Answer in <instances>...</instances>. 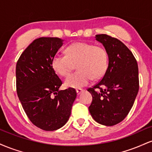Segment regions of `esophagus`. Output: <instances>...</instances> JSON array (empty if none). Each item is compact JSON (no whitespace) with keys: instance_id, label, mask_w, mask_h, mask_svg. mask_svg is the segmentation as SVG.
I'll list each match as a JSON object with an SVG mask.
<instances>
[{"instance_id":"1","label":"esophagus","mask_w":152,"mask_h":152,"mask_svg":"<svg viewBox=\"0 0 152 152\" xmlns=\"http://www.w3.org/2000/svg\"><path fill=\"white\" fill-rule=\"evenodd\" d=\"M83 91V90L81 89V88H77V89H76V93H77V94H80Z\"/></svg>"}]
</instances>
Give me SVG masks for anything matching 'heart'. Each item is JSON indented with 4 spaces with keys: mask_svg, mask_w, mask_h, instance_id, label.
<instances>
[{
    "mask_svg": "<svg viewBox=\"0 0 152 152\" xmlns=\"http://www.w3.org/2000/svg\"><path fill=\"white\" fill-rule=\"evenodd\" d=\"M66 55L53 56L51 66L62 76H67L76 64L78 71L69 75L65 80L67 87L80 88L86 86L92 78L98 79L105 74L108 66V54L105 48L91 43L76 42L66 48Z\"/></svg>",
    "mask_w": 152,
    "mask_h": 152,
    "instance_id": "heart-1",
    "label": "heart"
}]
</instances>
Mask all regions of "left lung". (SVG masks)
<instances>
[{
	"instance_id": "8db88e82",
	"label": "left lung",
	"mask_w": 152,
	"mask_h": 152,
	"mask_svg": "<svg viewBox=\"0 0 152 152\" xmlns=\"http://www.w3.org/2000/svg\"><path fill=\"white\" fill-rule=\"evenodd\" d=\"M96 40L105 48L109 65L102 79L88 88L93 98L88 110L96 121L111 126L123 121L133 106L139 69L133 53L121 41L106 34L96 35Z\"/></svg>"
}]
</instances>
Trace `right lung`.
<instances>
[{
	"mask_svg": "<svg viewBox=\"0 0 152 152\" xmlns=\"http://www.w3.org/2000/svg\"><path fill=\"white\" fill-rule=\"evenodd\" d=\"M63 41L59 38H37L23 52L16 64L19 100L30 121L45 131L57 130L65 125L76 97L74 88L59 90L62 81L51 66Z\"/></svg>",
	"mask_w": 152,
	"mask_h": 152,
	"instance_id": "1",
	"label": "right lung"
}]
</instances>
